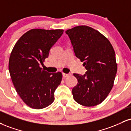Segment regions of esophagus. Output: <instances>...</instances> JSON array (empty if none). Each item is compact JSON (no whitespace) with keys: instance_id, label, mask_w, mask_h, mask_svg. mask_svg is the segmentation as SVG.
Masks as SVG:
<instances>
[{"instance_id":"34e87169","label":"esophagus","mask_w":131,"mask_h":131,"mask_svg":"<svg viewBox=\"0 0 131 131\" xmlns=\"http://www.w3.org/2000/svg\"><path fill=\"white\" fill-rule=\"evenodd\" d=\"M71 74L68 73V74H66V73H63V78H66L67 77H68L69 75H70Z\"/></svg>"}]
</instances>
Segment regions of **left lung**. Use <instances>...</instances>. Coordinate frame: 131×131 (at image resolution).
<instances>
[{
    "mask_svg": "<svg viewBox=\"0 0 131 131\" xmlns=\"http://www.w3.org/2000/svg\"><path fill=\"white\" fill-rule=\"evenodd\" d=\"M66 34L75 56L86 70L84 75L74 74L78 81L72 90L74 100L86 107L100 104L111 92L117 71L112 46L100 31L89 26L75 27Z\"/></svg>",
    "mask_w": 131,
    "mask_h": 131,
    "instance_id": "8db88e82",
    "label": "left lung"
}]
</instances>
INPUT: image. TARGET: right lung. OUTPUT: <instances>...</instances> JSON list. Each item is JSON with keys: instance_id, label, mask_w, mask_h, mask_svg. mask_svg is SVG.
<instances>
[{"instance_id": "obj_1", "label": "right lung", "mask_w": 131, "mask_h": 131, "mask_svg": "<svg viewBox=\"0 0 131 131\" xmlns=\"http://www.w3.org/2000/svg\"><path fill=\"white\" fill-rule=\"evenodd\" d=\"M63 30L31 29L19 39L9 59V71L20 98L30 107L41 109L54 101L62 79L61 72L49 73L40 68Z\"/></svg>"}]
</instances>
